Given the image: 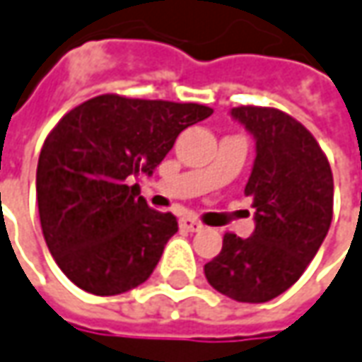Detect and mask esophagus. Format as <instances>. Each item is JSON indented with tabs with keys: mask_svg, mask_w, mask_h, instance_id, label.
<instances>
[{
	"mask_svg": "<svg viewBox=\"0 0 362 362\" xmlns=\"http://www.w3.org/2000/svg\"><path fill=\"white\" fill-rule=\"evenodd\" d=\"M179 225H181V229H185L189 233H197L203 229V225L197 219H193V217H183V219L179 221Z\"/></svg>",
	"mask_w": 362,
	"mask_h": 362,
	"instance_id": "obj_1",
	"label": "esophagus"
}]
</instances>
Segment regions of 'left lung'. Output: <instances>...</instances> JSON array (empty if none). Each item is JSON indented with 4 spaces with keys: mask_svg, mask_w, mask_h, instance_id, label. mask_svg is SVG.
<instances>
[{
    "mask_svg": "<svg viewBox=\"0 0 362 362\" xmlns=\"http://www.w3.org/2000/svg\"><path fill=\"white\" fill-rule=\"evenodd\" d=\"M255 139V161L245 195L253 199L255 231L223 237L205 277L239 303H267L305 273L333 219L331 165L299 121L271 107L231 109Z\"/></svg>",
    "mask_w": 362,
    "mask_h": 362,
    "instance_id": "obj_1",
    "label": "left lung"
}]
</instances>
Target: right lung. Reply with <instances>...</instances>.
Listing matches in <instances>:
<instances>
[{
	"mask_svg": "<svg viewBox=\"0 0 362 362\" xmlns=\"http://www.w3.org/2000/svg\"><path fill=\"white\" fill-rule=\"evenodd\" d=\"M211 113L199 103L99 95L53 127L37 163V207L49 253L71 283L111 297L151 277L179 227L131 181L151 175L177 135Z\"/></svg>",
	"mask_w": 362,
	"mask_h": 362,
	"instance_id": "add662e5",
	"label": "right lung"
}]
</instances>
